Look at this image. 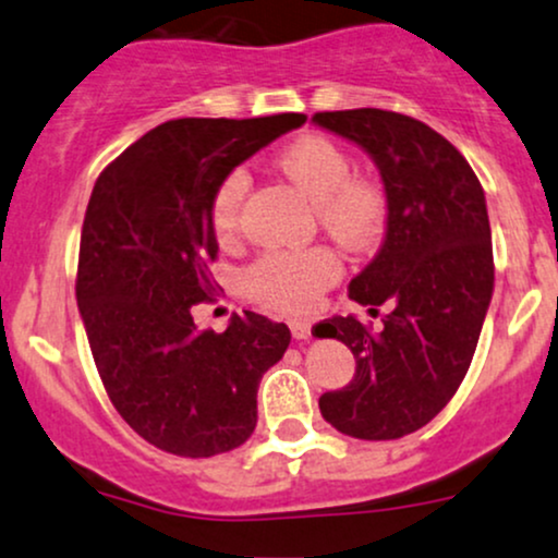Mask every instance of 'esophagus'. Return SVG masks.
Returning a JSON list of instances; mask_svg holds the SVG:
<instances>
[{
	"label": "esophagus",
	"mask_w": 558,
	"mask_h": 558,
	"mask_svg": "<svg viewBox=\"0 0 558 558\" xmlns=\"http://www.w3.org/2000/svg\"><path fill=\"white\" fill-rule=\"evenodd\" d=\"M290 331H292L294 339H307V337H311V320L292 318L290 320Z\"/></svg>",
	"instance_id": "obj_1"
}]
</instances>
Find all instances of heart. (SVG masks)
<instances>
[{"label":"heart","instance_id":"b5f03b06","mask_svg":"<svg viewBox=\"0 0 558 558\" xmlns=\"http://www.w3.org/2000/svg\"><path fill=\"white\" fill-rule=\"evenodd\" d=\"M274 167L313 198L316 221L339 245L365 251L384 234L389 198L373 174L352 172L350 154L326 135H300L274 156ZM251 180L232 169L214 190L211 227L216 240H238L240 214ZM342 274V260L329 245L303 251H266L245 266L242 290L260 305L300 313L318 300Z\"/></svg>","mask_w":558,"mask_h":558}]
</instances>
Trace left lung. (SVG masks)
<instances>
[{
  "label": "left lung",
  "mask_w": 558,
  "mask_h": 558,
  "mask_svg": "<svg viewBox=\"0 0 558 558\" xmlns=\"http://www.w3.org/2000/svg\"><path fill=\"white\" fill-rule=\"evenodd\" d=\"M313 122L350 137L378 163L389 198L386 240L347 292L384 329L352 316L313 326L355 355V376L318 399L344 436L391 441L447 408L473 363L494 292L486 195L473 167L444 135L386 109L316 111Z\"/></svg>",
  "instance_id": "8db88e82"
}]
</instances>
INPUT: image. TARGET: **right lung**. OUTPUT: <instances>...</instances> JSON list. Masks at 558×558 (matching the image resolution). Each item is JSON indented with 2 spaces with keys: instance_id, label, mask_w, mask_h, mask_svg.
Listing matches in <instances>:
<instances>
[{
  "instance_id": "1",
  "label": "right lung",
  "mask_w": 558,
  "mask_h": 558,
  "mask_svg": "<svg viewBox=\"0 0 558 558\" xmlns=\"http://www.w3.org/2000/svg\"><path fill=\"white\" fill-rule=\"evenodd\" d=\"M303 122L305 114L169 120L98 174L75 298L111 404L156 449L201 460L253 434L258 384L290 347V329L245 311L227 331H198L193 305L219 292L208 268L219 255L216 185Z\"/></svg>"
}]
</instances>
